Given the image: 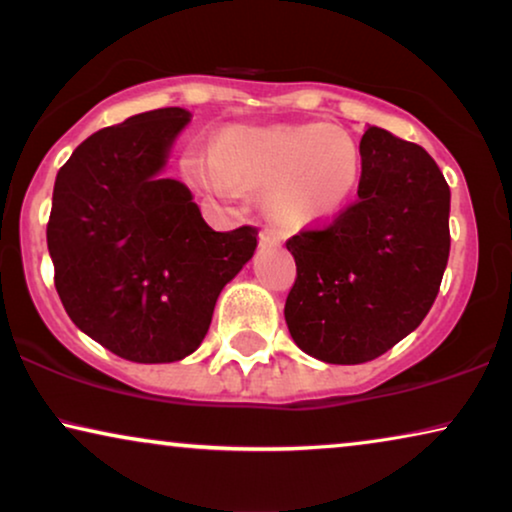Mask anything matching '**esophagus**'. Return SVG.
<instances>
[{
  "label": "esophagus",
  "instance_id": "1",
  "mask_svg": "<svg viewBox=\"0 0 512 512\" xmlns=\"http://www.w3.org/2000/svg\"><path fill=\"white\" fill-rule=\"evenodd\" d=\"M282 242V237H279L275 230H261V244H279Z\"/></svg>",
  "mask_w": 512,
  "mask_h": 512
}]
</instances>
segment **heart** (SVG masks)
Here are the masks:
<instances>
[{"label":"heart","instance_id":"b5f03b06","mask_svg":"<svg viewBox=\"0 0 512 512\" xmlns=\"http://www.w3.org/2000/svg\"><path fill=\"white\" fill-rule=\"evenodd\" d=\"M186 172L207 191H268V209L286 228L338 214L361 174L354 137L335 125L305 123L230 130L214 151H188Z\"/></svg>","mask_w":512,"mask_h":512}]
</instances>
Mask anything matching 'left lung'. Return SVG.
<instances>
[{
	"mask_svg": "<svg viewBox=\"0 0 512 512\" xmlns=\"http://www.w3.org/2000/svg\"><path fill=\"white\" fill-rule=\"evenodd\" d=\"M359 200L331 223L286 240L296 282L289 333L326 363L373 361L415 331L450 258V186L419 144L368 128Z\"/></svg>",
	"mask_w": 512,
	"mask_h": 512,
	"instance_id": "left-lung-1",
	"label": "left lung"
}]
</instances>
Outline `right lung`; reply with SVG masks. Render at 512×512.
<instances>
[{
    "label": "right lung",
    "instance_id": "obj_1",
    "mask_svg": "<svg viewBox=\"0 0 512 512\" xmlns=\"http://www.w3.org/2000/svg\"><path fill=\"white\" fill-rule=\"evenodd\" d=\"M186 109L146 111L76 146L53 188L46 240L69 319L121 359L198 349L216 298L254 256L258 228L216 233L191 191L160 179Z\"/></svg>",
    "mask_w": 512,
    "mask_h": 512
}]
</instances>
